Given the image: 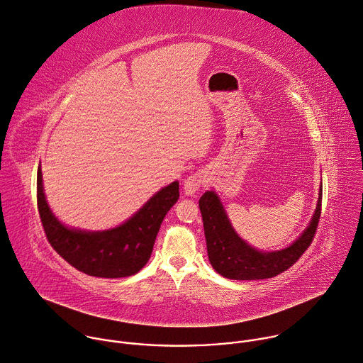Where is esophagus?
Segmentation results:
<instances>
[{
    "instance_id": "obj_1",
    "label": "esophagus",
    "mask_w": 363,
    "mask_h": 363,
    "mask_svg": "<svg viewBox=\"0 0 363 363\" xmlns=\"http://www.w3.org/2000/svg\"><path fill=\"white\" fill-rule=\"evenodd\" d=\"M203 182H204V176H203V173H200V172H197V173L189 176V177L184 180V184H183L184 194H186V196H194V194L199 191V189L201 187Z\"/></svg>"
}]
</instances>
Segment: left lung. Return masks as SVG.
<instances>
[{"mask_svg":"<svg viewBox=\"0 0 363 363\" xmlns=\"http://www.w3.org/2000/svg\"><path fill=\"white\" fill-rule=\"evenodd\" d=\"M322 186L319 187L315 213L301 233L288 247L277 251H261L244 241L233 228L217 193L207 190L199 200L203 217L207 254L213 268L228 279L251 281L272 278L288 269L311 245L320 216Z\"/></svg>","mask_w":363,"mask_h":363,"instance_id":"1","label":"left lung"}]
</instances>
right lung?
<instances>
[{
	"label": "right lung",
	"mask_w": 363,
	"mask_h": 363,
	"mask_svg": "<svg viewBox=\"0 0 363 363\" xmlns=\"http://www.w3.org/2000/svg\"><path fill=\"white\" fill-rule=\"evenodd\" d=\"M179 182L160 189L125 223L102 231L68 227L48 206L41 164L37 173L38 211L54 250L77 269L101 278H122L139 272L149 261L167 211L179 200Z\"/></svg>",
	"instance_id": "obj_1"
}]
</instances>
